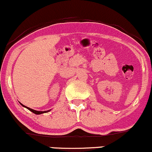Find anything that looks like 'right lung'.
<instances>
[{
  "label": "right lung",
  "mask_w": 152,
  "mask_h": 152,
  "mask_svg": "<svg viewBox=\"0 0 152 152\" xmlns=\"http://www.w3.org/2000/svg\"><path fill=\"white\" fill-rule=\"evenodd\" d=\"M20 104L23 106V107H26V108L28 109L29 110H30L31 112H32V113H34V114H36V115H39V114H42V113H47V112H49V110H47V111H37V110H32V109L30 108V107H27V106H25L24 105H23V104H22V103H20Z\"/></svg>",
  "instance_id": "obj_1"
}]
</instances>
